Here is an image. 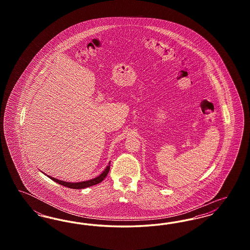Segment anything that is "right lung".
I'll return each instance as SVG.
<instances>
[{"mask_svg":"<svg viewBox=\"0 0 250 250\" xmlns=\"http://www.w3.org/2000/svg\"><path fill=\"white\" fill-rule=\"evenodd\" d=\"M110 164V163H109ZM109 165L105 168V170L98 176L95 179H92V180H89V181H85V182H81V183H69V182H64V181H61L58 179L53 178V177H50L48 176L49 178L51 179L52 181L58 183L60 185L63 186V187H66V188H73V189H83L85 188H89V187H92V186H95L97 185L99 183H101L104 179L106 178V176L109 171Z\"/></svg>","mask_w":250,"mask_h":250,"instance_id":"add662e5","label":"right lung"}]
</instances>
